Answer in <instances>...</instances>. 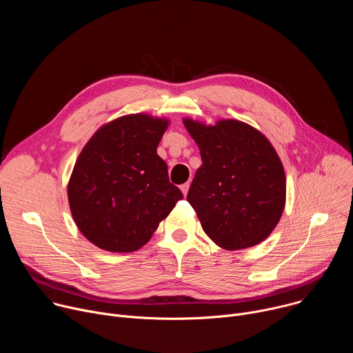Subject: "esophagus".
Wrapping results in <instances>:
<instances>
[{
	"mask_svg": "<svg viewBox=\"0 0 353 353\" xmlns=\"http://www.w3.org/2000/svg\"><path fill=\"white\" fill-rule=\"evenodd\" d=\"M188 188H190V181H187V183H184V184H181V185H180V190L183 191V194H184V195H187Z\"/></svg>",
	"mask_w": 353,
	"mask_h": 353,
	"instance_id": "obj_1",
	"label": "esophagus"
}]
</instances>
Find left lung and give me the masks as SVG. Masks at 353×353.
Wrapping results in <instances>:
<instances>
[{
    "instance_id": "left-lung-1",
    "label": "left lung",
    "mask_w": 353,
    "mask_h": 353,
    "mask_svg": "<svg viewBox=\"0 0 353 353\" xmlns=\"http://www.w3.org/2000/svg\"><path fill=\"white\" fill-rule=\"evenodd\" d=\"M203 165L187 201L222 248L241 250L270 236L285 208L286 177L271 142L237 120L205 125L184 119Z\"/></svg>"
}]
</instances>
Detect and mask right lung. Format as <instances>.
Wrapping results in <instances>:
<instances>
[{"instance_id":"right-lung-1","label":"right lung","mask_w":353,"mask_h":353,"mask_svg":"<svg viewBox=\"0 0 353 353\" xmlns=\"http://www.w3.org/2000/svg\"><path fill=\"white\" fill-rule=\"evenodd\" d=\"M169 121L130 114L100 127L68 183L72 218L94 245L131 253L152 237L183 192L157 148Z\"/></svg>"}]
</instances>
